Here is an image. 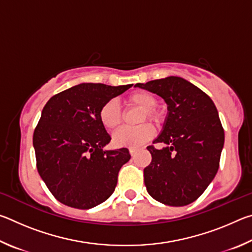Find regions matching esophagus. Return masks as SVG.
<instances>
[{
    "mask_svg": "<svg viewBox=\"0 0 252 252\" xmlns=\"http://www.w3.org/2000/svg\"><path fill=\"white\" fill-rule=\"evenodd\" d=\"M129 152H130V155L133 157L135 153H136V149H134V148H131V149H129Z\"/></svg>",
    "mask_w": 252,
    "mask_h": 252,
    "instance_id": "1",
    "label": "esophagus"
}]
</instances>
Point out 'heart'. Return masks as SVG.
Here are the masks:
<instances>
[{"label": "heart", "mask_w": 252, "mask_h": 252, "mask_svg": "<svg viewBox=\"0 0 252 252\" xmlns=\"http://www.w3.org/2000/svg\"><path fill=\"white\" fill-rule=\"evenodd\" d=\"M157 97L151 92L136 90L126 97V103L142 110L140 123L151 121L160 125L163 121V113L157 109ZM99 120L106 130H116L122 123V112L114 100H109L100 108ZM155 134V129L150 123H144L136 127H122L113 134L114 146L119 148H138L150 140Z\"/></svg>", "instance_id": "1"}]
</instances>
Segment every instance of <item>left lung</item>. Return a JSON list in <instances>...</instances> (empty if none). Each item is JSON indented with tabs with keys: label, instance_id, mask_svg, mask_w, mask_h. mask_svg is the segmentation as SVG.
Returning <instances> with one entry per match:
<instances>
[{
	"label": "left lung",
	"instance_id": "1",
	"mask_svg": "<svg viewBox=\"0 0 252 252\" xmlns=\"http://www.w3.org/2000/svg\"><path fill=\"white\" fill-rule=\"evenodd\" d=\"M135 87L160 95L168 104L163 130L149 146L151 163L143 170L144 185L153 199L171 207L197 200L216 177L224 131L210 96L179 76L152 80Z\"/></svg>",
	"mask_w": 252,
	"mask_h": 252
}]
</instances>
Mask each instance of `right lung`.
Wrapping results in <instances>:
<instances>
[{"label":"right lung","instance_id":"obj_1","mask_svg":"<svg viewBox=\"0 0 252 252\" xmlns=\"http://www.w3.org/2000/svg\"><path fill=\"white\" fill-rule=\"evenodd\" d=\"M132 84L81 83L53 95L34 130L36 168L42 180L65 206L90 209L113 193L126 148L104 151L110 142L99 120L100 108Z\"/></svg>","mask_w":252,"mask_h":252}]
</instances>
